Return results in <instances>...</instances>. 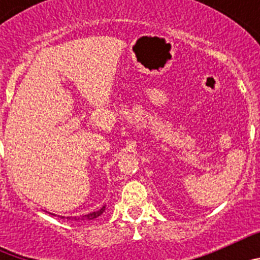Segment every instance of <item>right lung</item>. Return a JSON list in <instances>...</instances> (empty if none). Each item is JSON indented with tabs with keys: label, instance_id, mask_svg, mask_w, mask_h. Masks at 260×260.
I'll use <instances>...</instances> for the list:
<instances>
[{
	"label": "right lung",
	"instance_id": "1",
	"mask_svg": "<svg viewBox=\"0 0 260 260\" xmlns=\"http://www.w3.org/2000/svg\"><path fill=\"white\" fill-rule=\"evenodd\" d=\"M105 211V206H103L102 208H100V210L99 211H93V212H91V213H87V215H84V216H82V217H68V219H75V220H79V219H87V220H93V219H96V217H99V216L102 215L103 212H104ZM53 215V213H52ZM62 219H63V216H61Z\"/></svg>",
	"mask_w": 260,
	"mask_h": 260
}]
</instances>
